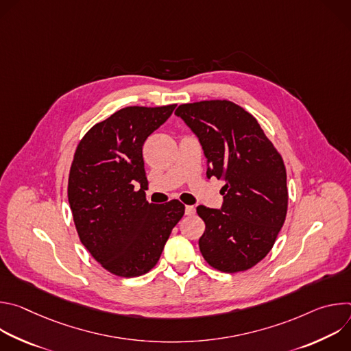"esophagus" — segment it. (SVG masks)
<instances>
[{"label": "esophagus", "mask_w": 351, "mask_h": 351, "mask_svg": "<svg viewBox=\"0 0 351 351\" xmlns=\"http://www.w3.org/2000/svg\"><path fill=\"white\" fill-rule=\"evenodd\" d=\"M184 214H186V215H194V214H195V208H194L193 206H186Z\"/></svg>", "instance_id": "34e87169"}]
</instances>
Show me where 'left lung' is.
Wrapping results in <instances>:
<instances>
[{
	"instance_id": "8db88e82",
	"label": "left lung",
	"mask_w": 351,
	"mask_h": 351,
	"mask_svg": "<svg viewBox=\"0 0 351 351\" xmlns=\"http://www.w3.org/2000/svg\"><path fill=\"white\" fill-rule=\"evenodd\" d=\"M175 115L202 144L207 178L225 180L219 210L197 207L206 222L199 252L222 272L254 267L271 252L287 213L280 154L257 119L226 99L182 104Z\"/></svg>"
}]
</instances>
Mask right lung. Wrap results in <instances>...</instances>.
Segmentation results:
<instances>
[{"mask_svg": "<svg viewBox=\"0 0 351 351\" xmlns=\"http://www.w3.org/2000/svg\"><path fill=\"white\" fill-rule=\"evenodd\" d=\"M175 107L122 108L94 125L76 148L68 182L75 226L94 260L117 276L154 268L184 214L178 199L149 204L144 191L143 144Z\"/></svg>", "mask_w": 351, "mask_h": 351, "instance_id": "add662e5", "label": "right lung"}]
</instances>
